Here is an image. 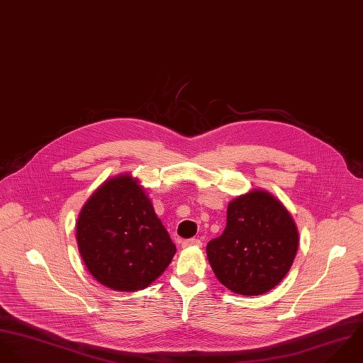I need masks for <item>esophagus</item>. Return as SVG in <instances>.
<instances>
[{
    "label": "esophagus",
    "instance_id": "obj_1",
    "mask_svg": "<svg viewBox=\"0 0 363 363\" xmlns=\"http://www.w3.org/2000/svg\"><path fill=\"white\" fill-rule=\"evenodd\" d=\"M192 245L201 247V245H202V241H201L199 238H188V240H184V241H182V247H184V248L192 247Z\"/></svg>",
    "mask_w": 363,
    "mask_h": 363
}]
</instances>
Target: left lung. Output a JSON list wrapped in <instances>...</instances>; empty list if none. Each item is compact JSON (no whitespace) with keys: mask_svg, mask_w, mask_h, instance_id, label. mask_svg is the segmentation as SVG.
Listing matches in <instances>:
<instances>
[{"mask_svg":"<svg viewBox=\"0 0 363 363\" xmlns=\"http://www.w3.org/2000/svg\"><path fill=\"white\" fill-rule=\"evenodd\" d=\"M297 244V227L286 208L257 189L228 203L225 228L208 242L206 254L227 289L257 296L286 277Z\"/></svg>","mask_w":363,"mask_h":363,"instance_id":"8db88e82","label":"left lung"}]
</instances>
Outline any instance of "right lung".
<instances>
[{"label": "right lung", "mask_w": 363, "mask_h": 363, "mask_svg": "<svg viewBox=\"0 0 363 363\" xmlns=\"http://www.w3.org/2000/svg\"><path fill=\"white\" fill-rule=\"evenodd\" d=\"M77 242L91 275L122 291L145 289L177 252L145 191L130 175L106 181L86 201L77 221Z\"/></svg>", "instance_id": "obj_1"}]
</instances>
